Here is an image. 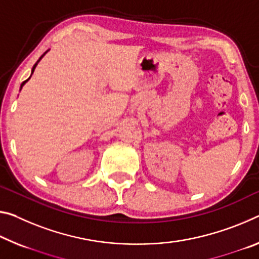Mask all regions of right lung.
Here are the masks:
<instances>
[{"instance_id":"add662e5","label":"right lung","mask_w":259,"mask_h":259,"mask_svg":"<svg viewBox=\"0 0 259 259\" xmlns=\"http://www.w3.org/2000/svg\"><path fill=\"white\" fill-rule=\"evenodd\" d=\"M47 52H48V51H47ZM47 52H45V53H44V54L40 56V59H39L38 61H36V62H35V64L33 65V68H32V71H31V76H32V73H33V72H34V69L36 68V65H38V63L40 62V60H41V59H42V57L45 56V54H46V53H47ZM31 76H30V77H28V78H27V79H26L25 81H23V83H22V85H20V90H22V88H23V86H24V85H25V83H26V81H27L28 79H30V78H31Z\"/></svg>"}]
</instances>
